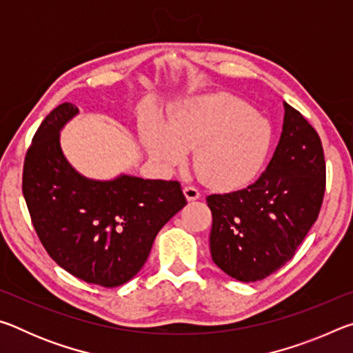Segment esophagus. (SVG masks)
<instances>
[{
	"mask_svg": "<svg viewBox=\"0 0 353 353\" xmlns=\"http://www.w3.org/2000/svg\"><path fill=\"white\" fill-rule=\"evenodd\" d=\"M183 194L188 201H198L201 198V191L196 187H191V185L183 188Z\"/></svg>",
	"mask_w": 353,
	"mask_h": 353,
	"instance_id": "esophagus-1",
	"label": "esophagus"
}]
</instances>
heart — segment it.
<instances>
[{"label":"heart","mask_w":353,"mask_h":353,"mask_svg":"<svg viewBox=\"0 0 353 353\" xmlns=\"http://www.w3.org/2000/svg\"><path fill=\"white\" fill-rule=\"evenodd\" d=\"M141 139L155 162L171 166L193 148V165L202 181L234 187L252 179L272 143L266 118L244 101L218 94L185 103L168 124L145 123Z\"/></svg>","instance_id":"heart-1"}]
</instances>
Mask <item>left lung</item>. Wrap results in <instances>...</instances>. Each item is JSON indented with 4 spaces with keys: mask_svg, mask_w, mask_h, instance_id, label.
I'll use <instances>...</instances> for the list:
<instances>
[{
    "mask_svg": "<svg viewBox=\"0 0 353 353\" xmlns=\"http://www.w3.org/2000/svg\"><path fill=\"white\" fill-rule=\"evenodd\" d=\"M283 130L268 168L246 188L207 196L214 265L240 282L280 270L312 229L324 199L325 160L318 132L283 103Z\"/></svg>",
    "mask_w": 353,
    "mask_h": 353,
    "instance_id": "left-lung-1",
    "label": "left lung"
}]
</instances>
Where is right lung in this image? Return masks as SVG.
Segmentation results:
<instances>
[{
    "label": "right lung",
    "instance_id": "obj_1",
    "mask_svg": "<svg viewBox=\"0 0 353 353\" xmlns=\"http://www.w3.org/2000/svg\"><path fill=\"white\" fill-rule=\"evenodd\" d=\"M77 112L63 103L41 121L23 165V196L51 259L83 282L113 288L141 270L159 230L187 199L177 181L101 182L74 171L59 132Z\"/></svg>",
    "mask_w": 353,
    "mask_h": 353
}]
</instances>
